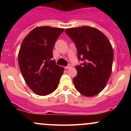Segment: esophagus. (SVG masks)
<instances>
[{
  "mask_svg": "<svg viewBox=\"0 0 131 131\" xmlns=\"http://www.w3.org/2000/svg\"><path fill=\"white\" fill-rule=\"evenodd\" d=\"M71 67H72L71 64H68V66H67V67H65V68L66 69H69V68H71Z\"/></svg>",
  "mask_w": 131,
  "mask_h": 131,
  "instance_id": "1",
  "label": "esophagus"
}]
</instances>
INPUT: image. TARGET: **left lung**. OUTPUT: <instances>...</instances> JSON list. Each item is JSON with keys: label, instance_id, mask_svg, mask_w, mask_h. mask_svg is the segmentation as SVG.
<instances>
[{"label": "left lung", "instance_id": "8db88e82", "mask_svg": "<svg viewBox=\"0 0 131 131\" xmlns=\"http://www.w3.org/2000/svg\"><path fill=\"white\" fill-rule=\"evenodd\" d=\"M66 34L74 42L78 60L77 76L73 79L76 90L87 97L101 92L112 73L113 50L108 38L101 31L91 26L68 28Z\"/></svg>", "mask_w": 131, "mask_h": 131}]
</instances>
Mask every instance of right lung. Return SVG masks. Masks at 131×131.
<instances>
[{"label":"right lung","mask_w":131,"mask_h":131,"mask_svg":"<svg viewBox=\"0 0 131 131\" xmlns=\"http://www.w3.org/2000/svg\"><path fill=\"white\" fill-rule=\"evenodd\" d=\"M63 28L37 27L24 39L18 53L21 74L29 86L39 95H47L58 88L64 68L57 65L53 48Z\"/></svg>","instance_id":"add662e5"}]
</instances>
